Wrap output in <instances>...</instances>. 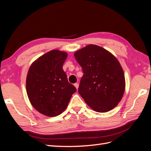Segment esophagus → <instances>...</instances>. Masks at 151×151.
<instances>
[{
  "mask_svg": "<svg viewBox=\"0 0 151 151\" xmlns=\"http://www.w3.org/2000/svg\"><path fill=\"white\" fill-rule=\"evenodd\" d=\"M74 86L76 87V88L77 89H78V88H79V84L78 83H75L74 84Z\"/></svg>",
  "mask_w": 151,
  "mask_h": 151,
  "instance_id": "obj_1",
  "label": "esophagus"
}]
</instances>
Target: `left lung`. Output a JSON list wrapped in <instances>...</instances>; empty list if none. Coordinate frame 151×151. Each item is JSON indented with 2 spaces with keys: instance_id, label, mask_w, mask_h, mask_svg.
<instances>
[{
  "instance_id": "left-lung-1",
  "label": "left lung",
  "mask_w": 151,
  "mask_h": 151,
  "mask_svg": "<svg viewBox=\"0 0 151 151\" xmlns=\"http://www.w3.org/2000/svg\"><path fill=\"white\" fill-rule=\"evenodd\" d=\"M74 57L83 70L78 91L86 104L99 113L115 108L125 89L124 72L118 59L92 44L77 50Z\"/></svg>"
}]
</instances>
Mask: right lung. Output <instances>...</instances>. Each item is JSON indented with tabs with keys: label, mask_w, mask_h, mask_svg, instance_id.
I'll return each mask as SVG.
<instances>
[{
	"label": "right lung",
	"mask_w": 151,
	"mask_h": 151,
	"mask_svg": "<svg viewBox=\"0 0 151 151\" xmlns=\"http://www.w3.org/2000/svg\"><path fill=\"white\" fill-rule=\"evenodd\" d=\"M67 57V52L52 50L36 59L29 68L27 95L32 106L43 115H60L76 91L62 68Z\"/></svg>",
	"instance_id": "1"
}]
</instances>
